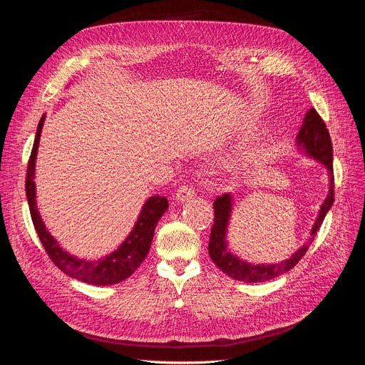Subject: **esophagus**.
Masks as SVG:
<instances>
[{
    "label": "esophagus",
    "mask_w": 365,
    "mask_h": 365,
    "mask_svg": "<svg viewBox=\"0 0 365 365\" xmlns=\"http://www.w3.org/2000/svg\"><path fill=\"white\" fill-rule=\"evenodd\" d=\"M193 196H195V190L190 185H181L175 193V201L176 202H187V201H190Z\"/></svg>",
    "instance_id": "34e87169"
}]
</instances>
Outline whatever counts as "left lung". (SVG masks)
Wrapping results in <instances>:
<instances>
[{
	"label": "left lung",
	"mask_w": 365,
	"mask_h": 365,
	"mask_svg": "<svg viewBox=\"0 0 365 365\" xmlns=\"http://www.w3.org/2000/svg\"><path fill=\"white\" fill-rule=\"evenodd\" d=\"M295 146L297 150L303 153L304 157L323 164L329 176V190L326 195V200L319 205L317 219L311 228V233H309V239L294 254H291L288 259H284L279 263H252L240 259L237 254L231 251L227 239L231 215H233L235 197L231 193H224L222 196H217L216 201L213 202L215 224L212 228V235H210L208 254L216 267L222 272H225L228 277H233L235 280L245 283H262L272 280L292 269L298 263V260L306 254L309 245L312 244L317 231L322 227L326 215L329 213L330 207L334 205L332 141H330V135L324 121L317 114L314 108L307 109V113L304 114L303 125L295 137Z\"/></svg>",
	"instance_id": "obj_1"
}]
</instances>
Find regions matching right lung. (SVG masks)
Segmentation results:
<instances>
[{
    "instance_id": "obj_1",
    "label": "right lung",
    "mask_w": 365,
    "mask_h": 365,
    "mask_svg": "<svg viewBox=\"0 0 365 365\" xmlns=\"http://www.w3.org/2000/svg\"><path fill=\"white\" fill-rule=\"evenodd\" d=\"M43 121H46V114L39 120L26 176V195L30 207V215L42 245L46 248L53 263L56 264L61 271H63L76 280L96 286H109L123 282L129 275L134 274L135 269L141 264V262L146 259L158 220L169 208L168 197H148L146 202L141 207V212L135 220L134 227H132L130 233L114 251L106 254V256L98 257L96 260H86L74 256V254H71L67 250H63L59 245V242L54 239V236H51V233L47 230L36 202V157Z\"/></svg>"
}]
</instances>
